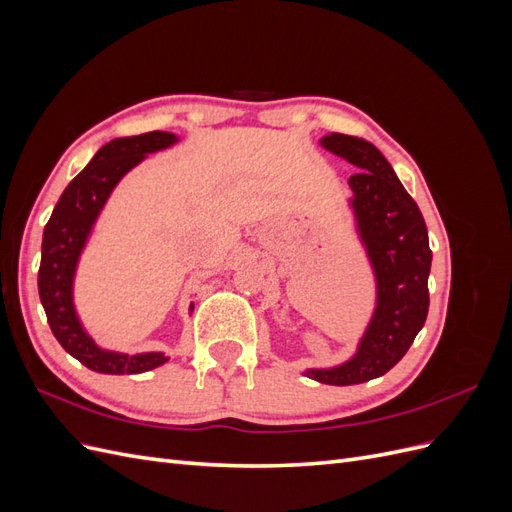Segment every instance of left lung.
<instances>
[{"mask_svg": "<svg viewBox=\"0 0 512 512\" xmlns=\"http://www.w3.org/2000/svg\"><path fill=\"white\" fill-rule=\"evenodd\" d=\"M322 147L359 168L350 175L352 209L378 282V305L359 350L344 365L307 369L322 384L348 386L384 376L423 329L431 250L423 213L382 153L363 138L333 132Z\"/></svg>", "mask_w": 512, "mask_h": 512, "instance_id": "left-lung-1", "label": "left lung"}]
</instances>
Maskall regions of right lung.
Here are the masks:
<instances>
[{
	"label": "right lung",
	"instance_id": "1",
	"mask_svg": "<svg viewBox=\"0 0 512 512\" xmlns=\"http://www.w3.org/2000/svg\"><path fill=\"white\" fill-rule=\"evenodd\" d=\"M177 141L170 132H147L106 143L57 200L51 220L44 226L38 292L46 320L57 342L76 361L98 374H143L168 361L162 352L119 354L94 344L76 318L72 305L74 269L98 213L119 179L141 162L147 153L166 149Z\"/></svg>",
	"mask_w": 512,
	"mask_h": 512
}]
</instances>
